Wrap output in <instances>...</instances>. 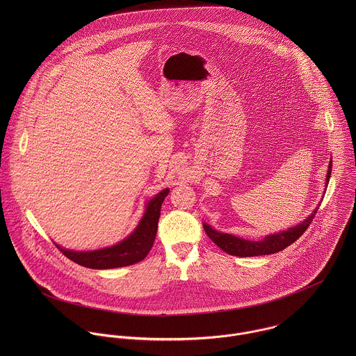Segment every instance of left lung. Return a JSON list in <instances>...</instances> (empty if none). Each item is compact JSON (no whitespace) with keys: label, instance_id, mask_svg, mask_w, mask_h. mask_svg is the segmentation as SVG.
Returning <instances> with one entry per match:
<instances>
[{"label":"left lung","instance_id":"obj_1","mask_svg":"<svg viewBox=\"0 0 356 356\" xmlns=\"http://www.w3.org/2000/svg\"><path fill=\"white\" fill-rule=\"evenodd\" d=\"M330 172H332V159L329 161L327 167V174H326V181H325V192L330 179ZM321 203V202H319ZM319 208V204L315 207V209L311 212L309 216H307L305 220L296 226H292L286 230L268 234L263 240L254 241V240H245L233 234L227 233H220L215 229H212L208 223H203L204 230L207 236L226 254H233V256H240V257H250V256H260V254H271L275 252H280L293 244L312 222L314 216L316 215V211Z\"/></svg>","mask_w":356,"mask_h":356}]
</instances>
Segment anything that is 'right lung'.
Returning <instances> with one entry per match:
<instances>
[{
    "label": "right lung",
    "instance_id": "obj_1",
    "mask_svg": "<svg viewBox=\"0 0 356 356\" xmlns=\"http://www.w3.org/2000/svg\"><path fill=\"white\" fill-rule=\"evenodd\" d=\"M168 193L170 189L167 188L152 197L147 203L145 212L137 227L124 240L115 245L95 251H74L56 245L68 259L88 268L106 270L138 263L147 257L152 248L160 218V208Z\"/></svg>",
    "mask_w": 356,
    "mask_h": 356
}]
</instances>
